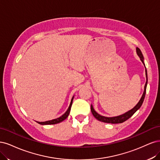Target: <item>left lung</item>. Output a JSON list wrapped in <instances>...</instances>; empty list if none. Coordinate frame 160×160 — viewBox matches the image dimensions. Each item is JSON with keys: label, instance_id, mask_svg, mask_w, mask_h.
I'll return each mask as SVG.
<instances>
[{"label": "left lung", "instance_id": "8db88e82", "mask_svg": "<svg viewBox=\"0 0 160 160\" xmlns=\"http://www.w3.org/2000/svg\"><path fill=\"white\" fill-rule=\"evenodd\" d=\"M136 51H137V54L138 55L140 56V60H142V62H143V64L145 66V64L143 62V54L141 52L140 49L139 48H136ZM146 84H145V87H144V91H143V95L141 98L140 100L139 101V102L137 104V105L132 109L131 110L128 111V112L125 113L124 114H122L121 116H116V117H112V118H108V117H104V116H102L100 114H98V113L94 110L93 106L91 105V112L92 113V114L93 116L96 118L98 120L103 122H105V123H122L123 122L126 121L128 119H129L131 116H133V114H134V113L139 109L141 107V106L143 104V102L144 100V98H145L146 96V86H147V84H148V75H147V71L146 69Z\"/></svg>", "mask_w": 160, "mask_h": 160}]
</instances>
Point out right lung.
I'll return each mask as SVG.
<instances>
[{
    "label": "right lung",
    "mask_w": 160,
    "mask_h": 160,
    "mask_svg": "<svg viewBox=\"0 0 160 160\" xmlns=\"http://www.w3.org/2000/svg\"><path fill=\"white\" fill-rule=\"evenodd\" d=\"M74 98V97H73ZM73 98H72V100H71V102H70V104L69 106V108L67 110V111L64 113V114L60 116V118H56V119H54V120H50V121H46V122H37V123H38L39 124H41V125H48V124H56V123H60L61 122H62L63 120H64L68 116L69 114H70V109H71V106H72V100H73Z\"/></svg>",
    "instance_id": "right-lung-1"
}]
</instances>
